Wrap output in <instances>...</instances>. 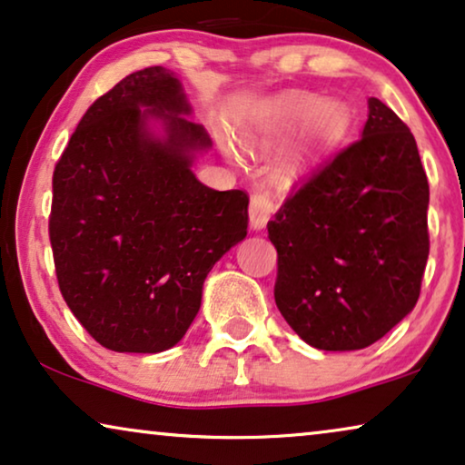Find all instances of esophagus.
Returning <instances> with one entry per match:
<instances>
[{
	"label": "esophagus",
	"mask_w": 465,
	"mask_h": 465,
	"mask_svg": "<svg viewBox=\"0 0 465 465\" xmlns=\"http://www.w3.org/2000/svg\"><path fill=\"white\" fill-rule=\"evenodd\" d=\"M272 199L266 193H256L252 194L250 201V224L253 231H262L266 226V222L271 220L272 213Z\"/></svg>",
	"instance_id": "esophagus-1"
}]
</instances>
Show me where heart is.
Segmentation results:
<instances>
[{
  "label": "heart",
  "mask_w": 465,
  "mask_h": 465,
  "mask_svg": "<svg viewBox=\"0 0 465 465\" xmlns=\"http://www.w3.org/2000/svg\"><path fill=\"white\" fill-rule=\"evenodd\" d=\"M302 124L296 148L279 167L283 182H294L315 167L328 152L347 137L351 126L349 107L341 101H323L317 94L292 91L277 97L264 110L262 142L282 139Z\"/></svg>",
  "instance_id": "heart-1"
}]
</instances>
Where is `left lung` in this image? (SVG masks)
<instances>
[{"instance_id":"1","label":"left lung","mask_w":465,"mask_h":465,"mask_svg":"<svg viewBox=\"0 0 465 465\" xmlns=\"http://www.w3.org/2000/svg\"><path fill=\"white\" fill-rule=\"evenodd\" d=\"M428 203L415 137L371 97L358 142L292 190L266 224L277 309L304 342L364 349L411 313L430 256Z\"/></svg>"}]
</instances>
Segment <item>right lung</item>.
Returning <instances> with one entry per match:
<instances>
[{
	"label": "right lung",
	"instance_id": "right-lung-1",
	"mask_svg": "<svg viewBox=\"0 0 465 465\" xmlns=\"http://www.w3.org/2000/svg\"><path fill=\"white\" fill-rule=\"evenodd\" d=\"M183 114L180 80L139 69L88 107L54 167L56 282L75 320L112 351L177 345L207 272L247 234V193L207 188L190 171L212 139ZM148 117L163 120L167 138L151 135Z\"/></svg>",
	"mask_w": 465,
	"mask_h": 465
}]
</instances>
